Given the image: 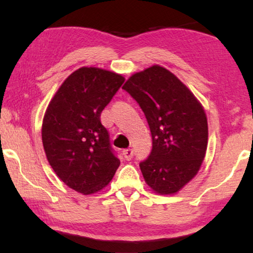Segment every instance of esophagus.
<instances>
[{
  "label": "esophagus",
  "mask_w": 253,
  "mask_h": 253,
  "mask_svg": "<svg viewBox=\"0 0 253 253\" xmlns=\"http://www.w3.org/2000/svg\"><path fill=\"white\" fill-rule=\"evenodd\" d=\"M123 155H124V158H126V160L130 161L131 159H132V157H133V151L130 150V148H127V150H124L123 151Z\"/></svg>",
  "instance_id": "obj_1"
}]
</instances>
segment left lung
Returning <instances> with one entry per match:
<instances>
[{"label":"left lung","instance_id":"obj_1","mask_svg":"<svg viewBox=\"0 0 253 253\" xmlns=\"http://www.w3.org/2000/svg\"><path fill=\"white\" fill-rule=\"evenodd\" d=\"M122 88L140 106L151 130L152 151L139 164L145 182L160 195L176 193L195 177L205 158V110L192 92L160 65L132 75Z\"/></svg>","mask_w":253,"mask_h":253}]
</instances>
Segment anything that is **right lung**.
I'll list each match as a JSON object with an SVG mask.
<instances>
[{"mask_svg":"<svg viewBox=\"0 0 253 253\" xmlns=\"http://www.w3.org/2000/svg\"><path fill=\"white\" fill-rule=\"evenodd\" d=\"M123 83L115 72L81 68L47 107L41 131L47 160L60 179L83 195L105 188L120 166L100 116Z\"/></svg>","mask_w":253,"mask_h":253,"instance_id":"right-lung-1","label":"right lung"}]
</instances>
